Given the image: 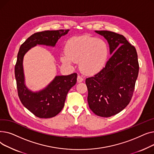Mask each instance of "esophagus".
Segmentation results:
<instances>
[{"instance_id": "esophagus-1", "label": "esophagus", "mask_w": 154, "mask_h": 154, "mask_svg": "<svg viewBox=\"0 0 154 154\" xmlns=\"http://www.w3.org/2000/svg\"><path fill=\"white\" fill-rule=\"evenodd\" d=\"M77 82H78V83H80V82H82L83 81V80H84V79H83L81 76L79 75L77 76Z\"/></svg>"}]
</instances>
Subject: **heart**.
Returning <instances> with one entry per match:
<instances>
[{"label":"heart","instance_id":"b5f03b06","mask_svg":"<svg viewBox=\"0 0 154 154\" xmlns=\"http://www.w3.org/2000/svg\"><path fill=\"white\" fill-rule=\"evenodd\" d=\"M66 50L60 56L61 62L72 65L74 61H79L80 69L88 75L94 74L103 67L109 53L106 42L87 35L69 39Z\"/></svg>","mask_w":154,"mask_h":154}]
</instances>
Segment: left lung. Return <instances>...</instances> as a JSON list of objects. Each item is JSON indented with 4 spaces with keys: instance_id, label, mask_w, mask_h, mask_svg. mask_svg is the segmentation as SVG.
<instances>
[{
    "instance_id": "8db88e82",
    "label": "left lung",
    "mask_w": 154,
    "mask_h": 154,
    "mask_svg": "<svg viewBox=\"0 0 154 154\" xmlns=\"http://www.w3.org/2000/svg\"><path fill=\"white\" fill-rule=\"evenodd\" d=\"M107 40L110 58L94 76L87 78V101L97 116L109 117L124 109L130 102L139 66L135 48L125 37L107 30H95Z\"/></svg>"
}]
</instances>
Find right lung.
Segmentation results:
<instances>
[{
    "label": "right lung",
    "mask_w": 154,
    "mask_h": 154,
    "mask_svg": "<svg viewBox=\"0 0 154 154\" xmlns=\"http://www.w3.org/2000/svg\"><path fill=\"white\" fill-rule=\"evenodd\" d=\"M69 29L37 32L20 47L15 66V77L19 99L23 106L39 118H51L57 115L64 106L68 92L77 82V74L55 76L43 89L34 92L26 86L23 60L25 54L37 45L54 47L61 37Z\"/></svg>",
    "instance_id": "obj_1"
}]
</instances>
